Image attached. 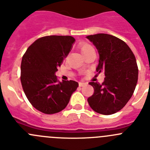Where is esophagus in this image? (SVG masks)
<instances>
[{
    "instance_id": "1",
    "label": "esophagus",
    "mask_w": 150,
    "mask_h": 150,
    "mask_svg": "<svg viewBox=\"0 0 150 150\" xmlns=\"http://www.w3.org/2000/svg\"><path fill=\"white\" fill-rule=\"evenodd\" d=\"M78 84H79V86H81H81H84V85L86 84V83H83V82H79V83H78Z\"/></svg>"
}]
</instances>
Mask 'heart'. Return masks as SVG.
<instances>
[{
	"instance_id": "1",
	"label": "heart",
	"mask_w": 150,
	"mask_h": 150,
	"mask_svg": "<svg viewBox=\"0 0 150 150\" xmlns=\"http://www.w3.org/2000/svg\"><path fill=\"white\" fill-rule=\"evenodd\" d=\"M79 48L80 50H81V52H82V54L87 52L90 51V50H93V47L87 43H81L79 45Z\"/></svg>"
}]
</instances>
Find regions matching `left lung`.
I'll return each mask as SVG.
<instances>
[{"label": "left lung", "instance_id": "8db88e82", "mask_svg": "<svg viewBox=\"0 0 150 150\" xmlns=\"http://www.w3.org/2000/svg\"><path fill=\"white\" fill-rule=\"evenodd\" d=\"M98 51V73L103 72L104 81L89 82L94 93L87 100L91 108L102 115L120 111L129 101L138 82L136 59L127 43L115 36L96 34L87 36Z\"/></svg>", "mask_w": 150, "mask_h": 150}]
</instances>
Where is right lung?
<instances>
[{"label": "right lung", "mask_w": 150, "mask_h": 150, "mask_svg": "<svg viewBox=\"0 0 150 150\" xmlns=\"http://www.w3.org/2000/svg\"><path fill=\"white\" fill-rule=\"evenodd\" d=\"M72 36L50 35L37 39L26 50L21 65V81L30 103L44 114L65 109L78 83L60 82L54 74L71 51Z\"/></svg>", "instance_id": "1"}]
</instances>
